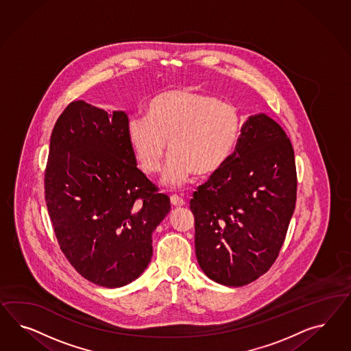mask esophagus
Here are the masks:
<instances>
[{
	"label": "esophagus",
	"mask_w": 351,
	"mask_h": 351,
	"mask_svg": "<svg viewBox=\"0 0 351 351\" xmlns=\"http://www.w3.org/2000/svg\"><path fill=\"white\" fill-rule=\"evenodd\" d=\"M171 204L173 207H182L185 206V199H182L178 194H172L170 197Z\"/></svg>",
	"instance_id": "1"
}]
</instances>
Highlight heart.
I'll use <instances>...</instances> for the list:
<instances>
[{
	"instance_id": "1",
	"label": "heart",
	"mask_w": 351,
	"mask_h": 351,
	"mask_svg": "<svg viewBox=\"0 0 351 351\" xmlns=\"http://www.w3.org/2000/svg\"><path fill=\"white\" fill-rule=\"evenodd\" d=\"M126 131L140 169L149 176L160 172L169 141L163 180L180 185L193 173L204 179L223 169L241 134V114L215 96L171 88L149 100L147 118H130Z\"/></svg>"
}]
</instances>
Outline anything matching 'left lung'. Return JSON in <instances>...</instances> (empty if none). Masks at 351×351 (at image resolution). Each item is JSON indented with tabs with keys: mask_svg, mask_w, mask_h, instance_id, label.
Listing matches in <instances>:
<instances>
[{
	"mask_svg": "<svg viewBox=\"0 0 351 351\" xmlns=\"http://www.w3.org/2000/svg\"><path fill=\"white\" fill-rule=\"evenodd\" d=\"M296 193L295 153L285 130L264 113L251 116L232 157L191 201L204 274L229 287L265 274L286 239Z\"/></svg>",
	"mask_w": 351,
	"mask_h": 351,
	"instance_id": "1",
	"label": "left lung"
}]
</instances>
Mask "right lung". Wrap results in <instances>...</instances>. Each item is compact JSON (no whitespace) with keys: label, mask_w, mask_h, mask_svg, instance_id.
<instances>
[{"label":"right lung","mask_w":351,"mask_h":351,"mask_svg":"<svg viewBox=\"0 0 351 351\" xmlns=\"http://www.w3.org/2000/svg\"><path fill=\"white\" fill-rule=\"evenodd\" d=\"M128 114L72 101L53 126L45 199L53 232L75 270L97 286L135 280L153 255L152 233L170 198L138 170Z\"/></svg>","instance_id":"1"}]
</instances>
